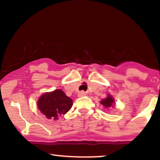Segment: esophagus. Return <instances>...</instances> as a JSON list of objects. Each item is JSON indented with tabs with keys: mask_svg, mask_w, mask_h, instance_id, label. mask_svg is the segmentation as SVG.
<instances>
[{
	"mask_svg": "<svg viewBox=\"0 0 160 160\" xmlns=\"http://www.w3.org/2000/svg\"><path fill=\"white\" fill-rule=\"evenodd\" d=\"M85 95H86V92L84 91H81V92H79V93H78V95H79L80 97H82V96H84Z\"/></svg>",
	"mask_w": 160,
	"mask_h": 160,
	"instance_id": "esophagus-1",
	"label": "esophagus"
}]
</instances>
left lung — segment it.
<instances>
[{
  "label": "left lung",
  "mask_w": 160,
  "mask_h": 160,
  "mask_svg": "<svg viewBox=\"0 0 160 160\" xmlns=\"http://www.w3.org/2000/svg\"><path fill=\"white\" fill-rule=\"evenodd\" d=\"M113 102H114V100L113 99V98L111 97V96L108 95L106 99L101 100L100 103H101L104 107H106V108H110L111 106H113Z\"/></svg>",
  "instance_id": "obj_1"
}]
</instances>
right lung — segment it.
<instances>
[{
	"instance_id": "add662e5",
	"label": "right lung",
	"mask_w": 160,
	"mask_h": 160,
	"mask_svg": "<svg viewBox=\"0 0 160 160\" xmlns=\"http://www.w3.org/2000/svg\"><path fill=\"white\" fill-rule=\"evenodd\" d=\"M72 105V100L61 89L43 94L38 100V109L49 119H58V116L67 113Z\"/></svg>"
}]
</instances>
